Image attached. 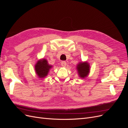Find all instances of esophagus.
I'll list each match as a JSON object with an SVG mask.
<instances>
[{
  "mask_svg": "<svg viewBox=\"0 0 128 128\" xmlns=\"http://www.w3.org/2000/svg\"><path fill=\"white\" fill-rule=\"evenodd\" d=\"M66 64H67V63H66V61H62V62H61V65L62 67H66Z\"/></svg>",
  "mask_w": 128,
  "mask_h": 128,
  "instance_id": "esophagus-1",
  "label": "esophagus"
}]
</instances>
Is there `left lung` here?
<instances>
[{"mask_svg": "<svg viewBox=\"0 0 128 128\" xmlns=\"http://www.w3.org/2000/svg\"><path fill=\"white\" fill-rule=\"evenodd\" d=\"M90 66L86 62H85L80 63L77 65V69L78 72L80 76L82 78H84L88 74L89 70H90Z\"/></svg>", "mask_w": 128, "mask_h": 128, "instance_id": "left-lung-1", "label": "left lung"}]
</instances>
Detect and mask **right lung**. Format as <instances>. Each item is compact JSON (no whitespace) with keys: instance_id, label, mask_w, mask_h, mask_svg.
<instances>
[{"instance_id":"obj_1","label":"right lung","mask_w":128,"mask_h":128,"mask_svg":"<svg viewBox=\"0 0 128 128\" xmlns=\"http://www.w3.org/2000/svg\"><path fill=\"white\" fill-rule=\"evenodd\" d=\"M52 66L48 64L47 60L42 59L38 61L35 65V70L37 75L40 78H44L47 76L50 69Z\"/></svg>"}]
</instances>
